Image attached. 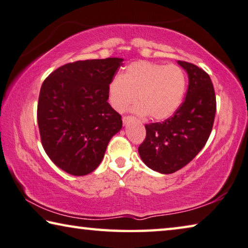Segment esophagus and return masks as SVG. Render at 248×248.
<instances>
[{"mask_svg":"<svg viewBox=\"0 0 248 248\" xmlns=\"http://www.w3.org/2000/svg\"><path fill=\"white\" fill-rule=\"evenodd\" d=\"M131 121H132V116H124L123 117V125H124V126H125V125H127Z\"/></svg>","mask_w":248,"mask_h":248,"instance_id":"obj_1","label":"esophagus"}]
</instances>
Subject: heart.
Here are the masks:
<instances>
[{
  "label": "heart",
  "instance_id": "obj_1",
  "mask_svg": "<svg viewBox=\"0 0 248 248\" xmlns=\"http://www.w3.org/2000/svg\"><path fill=\"white\" fill-rule=\"evenodd\" d=\"M186 88L185 72L176 64L156 63L140 60L129 63L123 74L111 80L108 86V100L117 112H124L137 101L140 115L155 121L172 116L184 99Z\"/></svg>",
  "mask_w": 248,
  "mask_h": 248
}]
</instances>
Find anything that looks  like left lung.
<instances>
[{
    "label": "left lung",
    "instance_id": "8db88e82",
    "mask_svg": "<svg viewBox=\"0 0 248 248\" xmlns=\"http://www.w3.org/2000/svg\"><path fill=\"white\" fill-rule=\"evenodd\" d=\"M188 74L186 99L162 123L146 125V139L139 147L144 164L168 174L189 164L204 147L217 111L216 92L210 76L196 64L177 62Z\"/></svg>",
    "mask_w": 248,
    "mask_h": 248
}]
</instances>
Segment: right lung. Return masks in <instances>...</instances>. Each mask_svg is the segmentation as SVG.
<instances>
[{
	"instance_id": "obj_1",
	"label": "right lung",
	"mask_w": 248,
	"mask_h": 248,
	"mask_svg": "<svg viewBox=\"0 0 248 248\" xmlns=\"http://www.w3.org/2000/svg\"><path fill=\"white\" fill-rule=\"evenodd\" d=\"M123 58L63 64L40 88L37 121L45 152L72 176H86L102 161L121 115L108 102V86Z\"/></svg>"
}]
</instances>
